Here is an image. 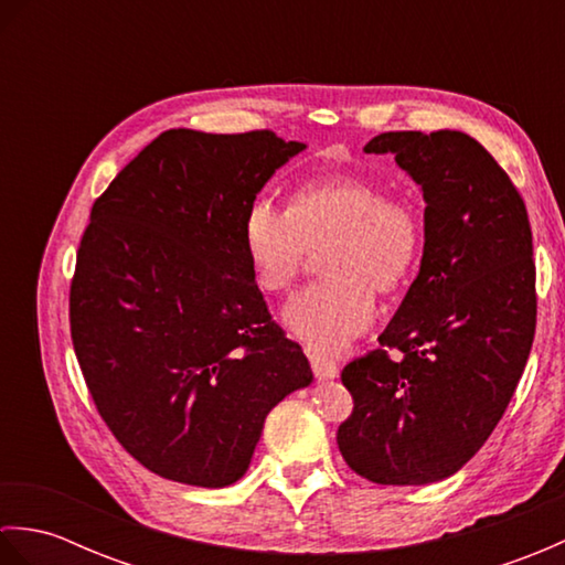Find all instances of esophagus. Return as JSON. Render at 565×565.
<instances>
[{
    "mask_svg": "<svg viewBox=\"0 0 565 565\" xmlns=\"http://www.w3.org/2000/svg\"><path fill=\"white\" fill-rule=\"evenodd\" d=\"M308 359H310V366H313V374H316V379H320V381L334 379V376L340 374V366H338V362H334V359H330V356H326V354L310 352V354H308Z\"/></svg>",
    "mask_w": 565,
    "mask_h": 565,
    "instance_id": "esophagus-1",
    "label": "esophagus"
}]
</instances>
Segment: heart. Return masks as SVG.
Wrapping results in <instances>:
<instances>
[{
	"mask_svg": "<svg viewBox=\"0 0 565 565\" xmlns=\"http://www.w3.org/2000/svg\"><path fill=\"white\" fill-rule=\"evenodd\" d=\"M423 213L411 196L386 194L362 174L318 177L298 186L289 213L255 201L243 221V247L259 289L284 294L320 252L326 279L306 286L284 308V326L310 352L330 354L374 320L379 294L411 281L423 252Z\"/></svg>",
	"mask_w": 565,
	"mask_h": 565,
	"instance_id": "heart-1",
	"label": "heart"
}]
</instances>
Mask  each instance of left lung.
<instances>
[{"label":"left lung","instance_id":"8db88e82","mask_svg":"<svg viewBox=\"0 0 565 565\" xmlns=\"http://www.w3.org/2000/svg\"><path fill=\"white\" fill-rule=\"evenodd\" d=\"M364 152L395 154L423 189L425 249L379 350L342 369L354 411L338 447L371 483L425 486L483 447L522 379L536 328L532 227L505 170L461 130H391Z\"/></svg>","mask_w":565,"mask_h":565}]
</instances>
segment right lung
I'll use <instances>...</instances> for the list:
<instances>
[{
	"label": "right lung",
	"mask_w": 565,
	"mask_h": 565,
	"mask_svg": "<svg viewBox=\"0 0 565 565\" xmlns=\"http://www.w3.org/2000/svg\"><path fill=\"white\" fill-rule=\"evenodd\" d=\"M301 150L271 130L172 128L92 206L70 286L72 344L114 437L170 481H239L271 407L313 381L243 247L247 209Z\"/></svg>",
	"instance_id": "1"
}]
</instances>
